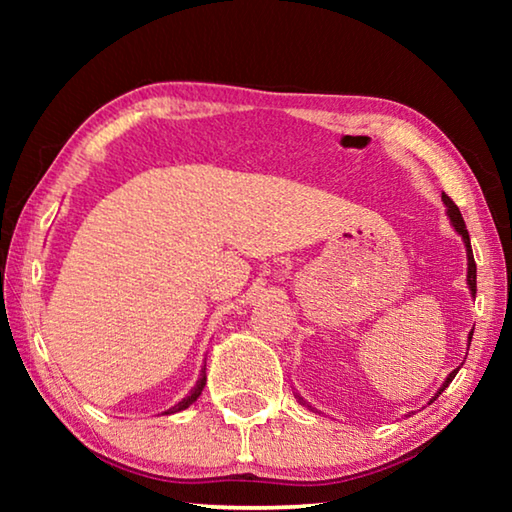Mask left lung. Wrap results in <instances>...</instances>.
Listing matches in <instances>:
<instances>
[{"instance_id": "left-lung-1", "label": "left lung", "mask_w": 512, "mask_h": 512, "mask_svg": "<svg viewBox=\"0 0 512 512\" xmlns=\"http://www.w3.org/2000/svg\"><path fill=\"white\" fill-rule=\"evenodd\" d=\"M443 203H445V207H447V216H449V223H452L454 225V230L458 232V235H461V239H463V244H465V253H467V287H470V293H472V296H474V293H476V264H474V255H472V246H470V235H467V228H465V221H463V216H461V212H458V207L454 205V201H452V198H449L447 194H443ZM472 334H474V329H472V332L470 334H467V348H470V341H472ZM456 372H458V368L456 370H452V372H449V375H447V379L443 381V386H440L438 388V391H436V395H433L431 397V400H429V404L433 402V400H438V397H440V393H443L445 391V388L449 386V384H452V379L456 377ZM296 397H298V402L302 404V406H307V409L309 411H316L314 409V406H311L309 402H305V400H302V397L296 393ZM318 413V411H316Z\"/></svg>"}]
</instances>
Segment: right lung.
<instances>
[{"label":"right lung","instance_id":"add662e5","mask_svg":"<svg viewBox=\"0 0 512 512\" xmlns=\"http://www.w3.org/2000/svg\"><path fill=\"white\" fill-rule=\"evenodd\" d=\"M205 381H207V375H205V368L201 370V377H198V381H196V386L192 388V391H189V395L187 397H183V400H180L178 404H173L171 409H167L164 411L162 415H171V413H178V411H185L187 406H192L196 400H198V395L203 393V388H205Z\"/></svg>","mask_w":512,"mask_h":512}]
</instances>
